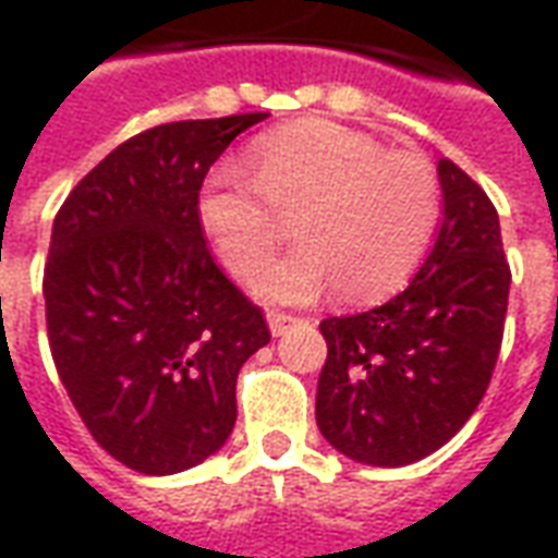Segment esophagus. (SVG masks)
I'll return each mask as SVG.
<instances>
[{"instance_id":"34e87169","label":"esophagus","mask_w":558,"mask_h":558,"mask_svg":"<svg viewBox=\"0 0 558 558\" xmlns=\"http://www.w3.org/2000/svg\"><path fill=\"white\" fill-rule=\"evenodd\" d=\"M295 323H299V319L290 314H278V311H271V314H268V328H271V335H275V338L287 335V328L295 326Z\"/></svg>"}]
</instances>
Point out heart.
I'll use <instances>...</instances> for the list:
<instances>
[{"mask_svg": "<svg viewBox=\"0 0 558 558\" xmlns=\"http://www.w3.org/2000/svg\"><path fill=\"white\" fill-rule=\"evenodd\" d=\"M251 175L208 172L196 220L235 275H254L292 218L299 247L254 280L266 302H311L335 283L364 304L400 290L439 227V182L415 151H386L364 131L328 119L271 128L247 148Z\"/></svg>", "mask_w": 558, "mask_h": 558, "instance_id": "b5f03b06", "label": "heart"}]
</instances>
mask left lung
<instances>
[{"instance_id": "obj_1", "label": "left lung", "mask_w": 558, "mask_h": 558, "mask_svg": "<svg viewBox=\"0 0 558 558\" xmlns=\"http://www.w3.org/2000/svg\"><path fill=\"white\" fill-rule=\"evenodd\" d=\"M442 223L410 287L391 302L319 323L328 355L316 424L367 466L433 454L478 410L502 347L511 268L490 196L439 160Z\"/></svg>"}]
</instances>
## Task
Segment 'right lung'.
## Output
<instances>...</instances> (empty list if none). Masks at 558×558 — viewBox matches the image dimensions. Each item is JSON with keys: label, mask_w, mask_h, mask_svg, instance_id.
Wrapping results in <instances>:
<instances>
[{"label": "right lung", "mask_w": 558, "mask_h": 558, "mask_svg": "<svg viewBox=\"0 0 558 558\" xmlns=\"http://www.w3.org/2000/svg\"><path fill=\"white\" fill-rule=\"evenodd\" d=\"M266 116L148 128L80 179L53 220L44 302L56 371L95 442L143 475L223 448L239 371L271 340L196 220L208 167Z\"/></svg>", "instance_id": "1"}]
</instances>
